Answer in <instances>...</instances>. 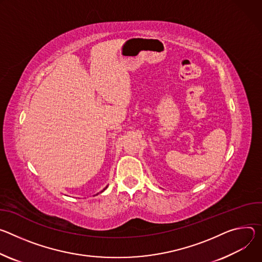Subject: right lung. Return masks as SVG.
<instances>
[{
  "label": "right lung",
  "mask_w": 262,
  "mask_h": 262,
  "mask_svg": "<svg viewBox=\"0 0 262 262\" xmlns=\"http://www.w3.org/2000/svg\"><path fill=\"white\" fill-rule=\"evenodd\" d=\"M106 188H107V186H106V187H105V188H104V189H103V190H102V191H101V192H103V191H104V190H105V189H106ZM97 194H98V193H97Z\"/></svg>",
  "instance_id": "right-lung-1"
}]
</instances>
